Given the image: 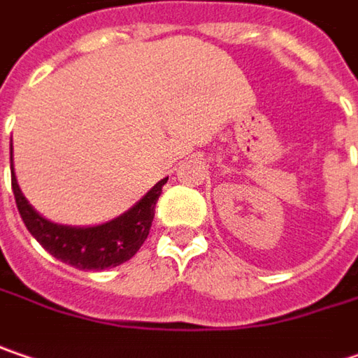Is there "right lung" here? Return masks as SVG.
<instances>
[{"label": "right lung", "mask_w": 358, "mask_h": 358, "mask_svg": "<svg viewBox=\"0 0 358 358\" xmlns=\"http://www.w3.org/2000/svg\"><path fill=\"white\" fill-rule=\"evenodd\" d=\"M166 182L168 178L159 180L143 199L113 221L95 227H69L50 222L34 210L32 204L26 200L17 186L11 162V190L15 196L20 217L32 233L34 239L56 259L87 271L117 267L136 255L150 235L154 208L162 194V186Z\"/></svg>", "instance_id": "1"}]
</instances>
